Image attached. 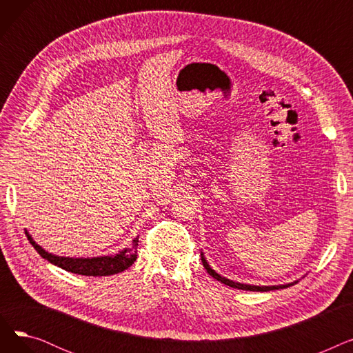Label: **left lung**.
Masks as SVG:
<instances>
[{"label":"left lung","mask_w":353,"mask_h":353,"mask_svg":"<svg viewBox=\"0 0 353 353\" xmlns=\"http://www.w3.org/2000/svg\"><path fill=\"white\" fill-rule=\"evenodd\" d=\"M201 262H203V266H205V269L208 270V273H209L212 277H214L216 281H219V282H221V283H225V285H228V286H230V288H234V289L252 290V292H268V290H274V289H285V288L290 286V285H281V286H253V285H245V283L233 282V281L226 279V277H223V276H220L219 273H216V272L209 266V263L206 262V259L203 257V254H201Z\"/></svg>","instance_id":"1"}]
</instances>
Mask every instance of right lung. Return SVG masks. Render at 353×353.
<instances>
[{"label":"right lung","mask_w":353,"mask_h":353,"mask_svg":"<svg viewBox=\"0 0 353 353\" xmlns=\"http://www.w3.org/2000/svg\"><path fill=\"white\" fill-rule=\"evenodd\" d=\"M30 243L34 246V249L40 253L41 257L47 259V261L55 266H59L67 272L76 273V274H84V276H110L116 274L127 268L132 266L137 259V246L139 239L136 237L133 240V246L130 249H124L123 252L114 254V256H101V257H92V259H72V257H61L54 256L48 252H46L43 248L37 245L32 237L26 232Z\"/></svg>","instance_id":"right-lung-1"}]
</instances>
